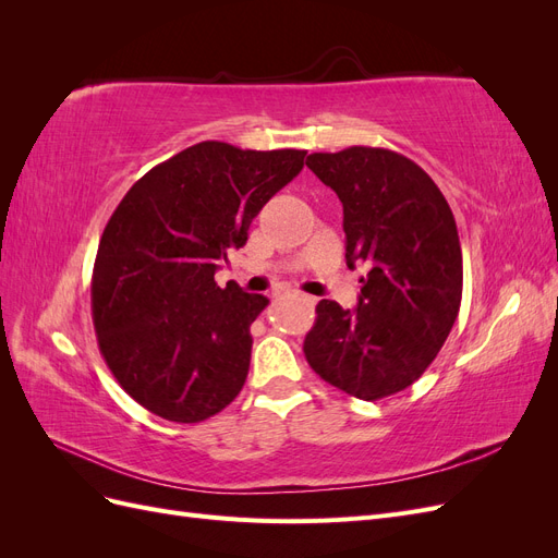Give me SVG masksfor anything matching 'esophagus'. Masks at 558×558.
Instances as JSON below:
<instances>
[{
	"mask_svg": "<svg viewBox=\"0 0 558 558\" xmlns=\"http://www.w3.org/2000/svg\"><path fill=\"white\" fill-rule=\"evenodd\" d=\"M305 300H307V298H305ZM310 302H314V300H310Z\"/></svg>",
	"mask_w": 558,
	"mask_h": 558,
	"instance_id": "esophagus-1",
	"label": "esophagus"
}]
</instances>
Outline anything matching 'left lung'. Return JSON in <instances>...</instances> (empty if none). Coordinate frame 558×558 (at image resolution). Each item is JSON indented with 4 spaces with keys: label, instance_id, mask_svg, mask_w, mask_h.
I'll return each instance as SVG.
<instances>
[{
    "label": "left lung",
    "instance_id": "obj_1",
    "mask_svg": "<svg viewBox=\"0 0 558 558\" xmlns=\"http://www.w3.org/2000/svg\"><path fill=\"white\" fill-rule=\"evenodd\" d=\"M307 167L344 209L347 265H367L359 305H316L305 337L314 373L361 398L412 386L435 361L461 307L463 256L445 195L396 150L351 146L312 154Z\"/></svg>",
    "mask_w": 558,
    "mask_h": 558
}]
</instances>
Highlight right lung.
Here are the masks:
<instances>
[{"label":"right lung","mask_w":558,"mask_h":558,"mask_svg":"<svg viewBox=\"0 0 558 558\" xmlns=\"http://www.w3.org/2000/svg\"><path fill=\"white\" fill-rule=\"evenodd\" d=\"M305 156L199 142L148 170L111 214L93 269V324L113 377L148 412L197 424L242 391L251 324L269 300L234 281L221 289L214 275Z\"/></svg>","instance_id":"right-lung-1"}]
</instances>
